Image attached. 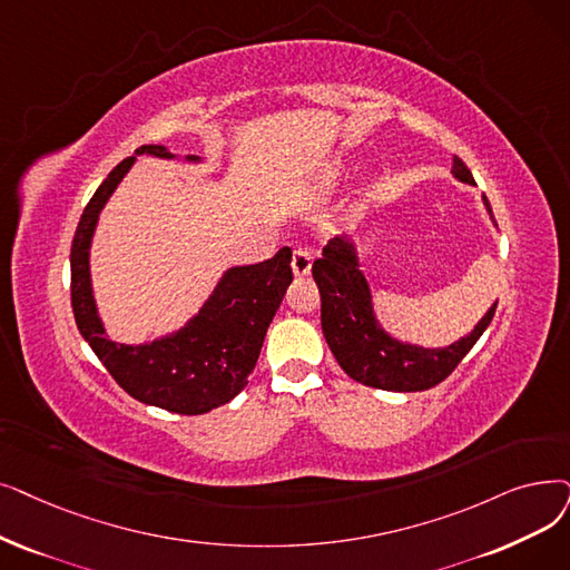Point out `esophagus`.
I'll return each mask as SVG.
<instances>
[{
    "mask_svg": "<svg viewBox=\"0 0 570 570\" xmlns=\"http://www.w3.org/2000/svg\"><path fill=\"white\" fill-rule=\"evenodd\" d=\"M291 267H293V275L295 277L309 275V269H312V252L309 249H295Z\"/></svg>",
    "mask_w": 570,
    "mask_h": 570,
    "instance_id": "esophagus-1",
    "label": "esophagus"
}]
</instances>
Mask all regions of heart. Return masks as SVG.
I'll return each instance as SVG.
<instances>
[{"label":"heart","instance_id":"b5f03b06","mask_svg":"<svg viewBox=\"0 0 570 570\" xmlns=\"http://www.w3.org/2000/svg\"><path fill=\"white\" fill-rule=\"evenodd\" d=\"M344 177H346V163L344 160H333L324 171H321L318 188L324 193H331L344 181Z\"/></svg>","mask_w":570,"mask_h":570}]
</instances>
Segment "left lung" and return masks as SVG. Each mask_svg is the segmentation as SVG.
<instances>
[{
    "label": "left lung",
    "instance_id": "obj_1",
    "mask_svg": "<svg viewBox=\"0 0 570 570\" xmlns=\"http://www.w3.org/2000/svg\"><path fill=\"white\" fill-rule=\"evenodd\" d=\"M452 175L463 184H475L470 169L454 156ZM484 207L493 220L489 200ZM358 249L350 237H333L324 254L312 265L321 293V331L340 367L352 380L384 391H424L452 375L461 358L491 324L497 305L478 321V326L448 346H419L391 337L375 316L373 293L358 269Z\"/></svg>",
    "mask_w": 570,
    "mask_h": 570
}]
</instances>
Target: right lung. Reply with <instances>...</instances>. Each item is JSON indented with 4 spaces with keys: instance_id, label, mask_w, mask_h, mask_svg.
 Wrapping results in <instances>:
<instances>
[{
    "instance_id": "obj_1",
    "label": "right lung",
    "mask_w": 570,
    "mask_h": 570,
    "mask_svg": "<svg viewBox=\"0 0 570 570\" xmlns=\"http://www.w3.org/2000/svg\"><path fill=\"white\" fill-rule=\"evenodd\" d=\"M144 154L177 158L160 144L139 146L95 190L71 242V309L95 356L132 399L177 414H205L230 403L249 384L269 321L293 282L291 249L284 246L269 261L226 269L200 312L175 333L144 344L109 340L92 295L90 244L111 193Z\"/></svg>"
}]
</instances>
